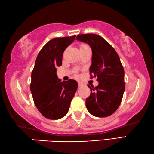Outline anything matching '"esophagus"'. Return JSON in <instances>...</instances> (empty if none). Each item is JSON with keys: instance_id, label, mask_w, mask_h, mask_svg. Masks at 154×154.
<instances>
[{"instance_id": "1", "label": "esophagus", "mask_w": 154, "mask_h": 154, "mask_svg": "<svg viewBox=\"0 0 154 154\" xmlns=\"http://www.w3.org/2000/svg\"><path fill=\"white\" fill-rule=\"evenodd\" d=\"M78 84H79V87H81V86H82V83L81 82H79V83H78Z\"/></svg>"}]
</instances>
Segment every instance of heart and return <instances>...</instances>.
<instances>
[{"label":"heart","mask_w":154,"mask_h":154,"mask_svg":"<svg viewBox=\"0 0 154 154\" xmlns=\"http://www.w3.org/2000/svg\"><path fill=\"white\" fill-rule=\"evenodd\" d=\"M86 47H87V45H85V44H81V45H80V48H82Z\"/></svg>","instance_id":"b5f03b06"}]
</instances>
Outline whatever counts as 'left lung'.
Wrapping results in <instances>:
<instances>
[{"instance_id":"left-lung-1","label":"left lung","mask_w":154,"mask_h":154,"mask_svg":"<svg viewBox=\"0 0 154 154\" xmlns=\"http://www.w3.org/2000/svg\"><path fill=\"white\" fill-rule=\"evenodd\" d=\"M78 40L87 43L92 49L91 78L97 77V87H88L91 95L86 99L88 112L96 117H107L116 111L125 89V70L119 56L106 40L97 34H80Z\"/></svg>"}]
</instances>
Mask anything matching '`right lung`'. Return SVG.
I'll use <instances>...</instances> for the list:
<instances>
[{
	"label": "right lung",
	"mask_w": 154,
	"mask_h": 154,
	"mask_svg": "<svg viewBox=\"0 0 154 154\" xmlns=\"http://www.w3.org/2000/svg\"><path fill=\"white\" fill-rule=\"evenodd\" d=\"M75 38L73 36L49 40L40 50L35 61L30 91L35 106L48 119L58 120L65 116L77 90L75 80L61 82L56 73V67L62 64L65 49Z\"/></svg>",
	"instance_id": "obj_1"
}]
</instances>
